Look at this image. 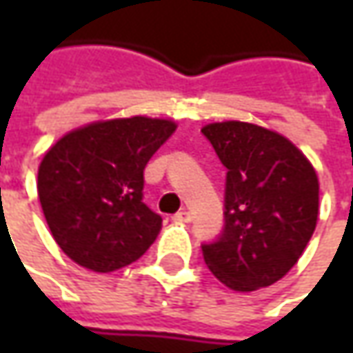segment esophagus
<instances>
[{
    "instance_id": "obj_1",
    "label": "esophagus",
    "mask_w": 353,
    "mask_h": 353,
    "mask_svg": "<svg viewBox=\"0 0 353 353\" xmlns=\"http://www.w3.org/2000/svg\"><path fill=\"white\" fill-rule=\"evenodd\" d=\"M172 220H174V222H179V224H188V222L192 220V216H190V212L181 210L172 216Z\"/></svg>"
}]
</instances>
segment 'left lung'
<instances>
[{"label": "left lung", "mask_w": 353, "mask_h": 353, "mask_svg": "<svg viewBox=\"0 0 353 353\" xmlns=\"http://www.w3.org/2000/svg\"><path fill=\"white\" fill-rule=\"evenodd\" d=\"M228 169L225 228L202 245L214 277L251 292L277 283L306 250L319 222V174L306 155L273 129L248 121L202 128Z\"/></svg>", "instance_id": "1"}]
</instances>
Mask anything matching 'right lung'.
<instances>
[{"mask_svg":"<svg viewBox=\"0 0 353 353\" xmlns=\"http://www.w3.org/2000/svg\"><path fill=\"white\" fill-rule=\"evenodd\" d=\"M176 123L147 116L100 119L48 149L37 192L54 241L74 263L112 273L151 248L163 218L143 204V170Z\"/></svg>","mask_w":353,"mask_h":353,"instance_id":"obj_1","label":"right lung"}]
</instances>
